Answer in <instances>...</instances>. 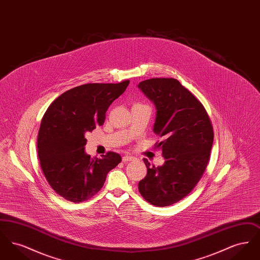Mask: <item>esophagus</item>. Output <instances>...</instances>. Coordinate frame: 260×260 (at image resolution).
I'll return each mask as SVG.
<instances>
[{"label":"esophagus","instance_id":"34e87169","mask_svg":"<svg viewBox=\"0 0 260 260\" xmlns=\"http://www.w3.org/2000/svg\"><path fill=\"white\" fill-rule=\"evenodd\" d=\"M135 159H136V158L133 157V156H131V155H124V157H123V161H134Z\"/></svg>","mask_w":260,"mask_h":260}]
</instances>
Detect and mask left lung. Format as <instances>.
<instances>
[{"instance_id":"8db88e82","label":"left lung","mask_w":260,"mask_h":260,"mask_svg":"<svg viewBox=\"0 0 260 260\" xmlns=\"http://www.w3.org/2000/svg\"><path fill=\"white\" fill-rule=\"evenodd\" d=\"M138 87L156 106L154 133L165 162L147 168L139 181L141 196L151 205L167 207L186 197L198 183L210 160L213 128L203 104L173 78H153Z\"/></svg>"}]
</instances>
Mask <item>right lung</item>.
I'll use <instances>...</instances> for the list:
<instances>
[{
	"label": "right lung",
	"instance_id": "1",
	"mask_svg": "<svg viewBox=\"0 0 260 260\" xmlns=\"http://www.w3.org/2000/svg\"><path fill=\"white\" fill-rule=\"evenodd\" d=\"M128 84L126 80L71 88L45 113L38 135V156L49 184L62 198L73 203L89 200L122 161L114 152L91 159L85 152V135L103 124L108 107Z\"/></svg>",
	"mask_w": 260,
	"mask_h": 260
}]
</instances>
